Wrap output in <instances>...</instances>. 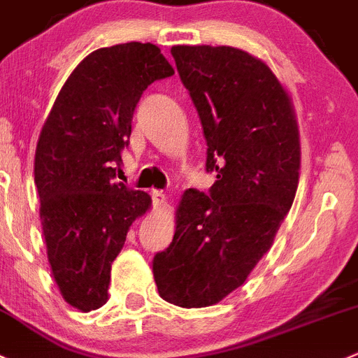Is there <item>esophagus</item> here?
<instances>
[{"instance_id":"34e87169","label":"esophagus","mask_w":358,"mask_h":358,"mask_svg":"<svg viewBox=\"0 0 358 358\" xmlns=\"http://www.w3.org/2000/svg\"><path fill=\"white\" fill-rule=\"evenodd\" d=\"M151 199H152V206L155 207H158V206H162L163 202H165V193L163 192H159V189H152L151 192Z\"/></svg>"}]
</instances>
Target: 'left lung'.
I'll return each instance as SVG.
<instances>
[{
  "instance_id": "1",
  "label": "left lung",
  "mask_w": 358,
  "mask_h": 358,
  "mask_svg": "<svg viewBox=\"0 0 358 358\" xmlns=\"http://www.w3.org/2000/svg\"><path fill=\"white\" fill-rule=\"evenodd\" d=\"M207 142L209 193L186 189L173 239L155 255L159 295L220 302L246 281L294 203L301 144L290 96L264 61L234 47H172Z\"/></svg>"
}]
</instances>
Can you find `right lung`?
Segmentation results:
<instances>
[{
	"label": "right lung",
	"mask_w": 358,
	"mask_h": 358,
	"mask_svg": "<svg viewBox=\"0 0 358 358\" xmlns=\"http://www.w3.org/2000/svg\"><path fill=\"white\" fill-rule=\"evenodd\" d=\"M173 68L152 43H119L84 57L61 87L35 155L40 220L64 301L87 313L108 301L112 262L151 206L115 182L142 93Z\"/></svg>",
	"instance_id": "1"
}]
</instances>
